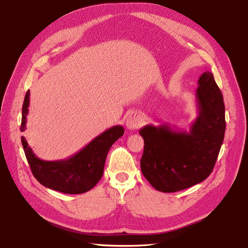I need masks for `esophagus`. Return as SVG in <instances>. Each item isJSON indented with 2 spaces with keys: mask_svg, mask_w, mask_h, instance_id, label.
<instances>
[{
  "mask_svg": "<svg viewBox=\"0 0 248 248\" xmlns=\"http://www.w3.org/2000/svg\"><path fill=\"white\" fill-rule=\"evenodd\" d=\"M142 123V118H141L139 115H129V117L126 119L125 124L126 127L130 130L132 129H136L140 124Z\"/></svg>",
  "mask_w": 248,
  "mask_h": 248,
  "instance_id": "obj_1",
  "label": "esophagus"
}]
</instances>
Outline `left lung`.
<instances>
[{
  "label": "left lung",
  "instance_id": "left-lung-1",
  "mask_svg": "<svg viewBox=\"0 0 248 248\" xmlns=\"http://www.w3.org/2000/svg\"><path fill=\"white\" fill-rule=\"evenodd\" d=\"M198 116L189 131L170 124H147L140 167L149 184L162 192H175L206 180L224 141L226 121L222 92L213 75L205 72L195 91Z\"/></svg>",
  "mask_w": 248,
  "mask_h": 248
}]
</instances>
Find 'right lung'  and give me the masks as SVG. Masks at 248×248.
Returning <instances> with one entry per match:
<instances>
[{
    "label": "right lung",
    "mask_w": 248,
    "mask_h": 248,
    "mask_svg": "<svg viewBox=\"0 0 248 248\" xmlns=\"http://www.w3.org/2000/svg\"><path fill=\"white\" fill-rule=\"evenodd\" d=\"M29 107V90L22 105L20 130H25ZM122 125H115L95 137L80 151L67 159L44 161L28 146L24 136L21 143L34 178L47 188L65 194H80L93 188L102 178L105 161L111 146L124 135Z\"/></svg>",
    "instance_id": "right-lung-1"
}]
</instances>
